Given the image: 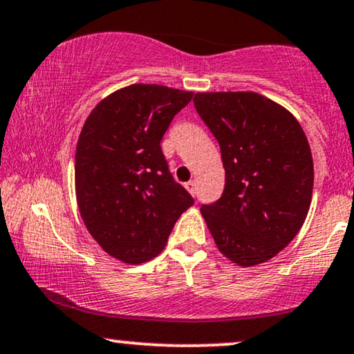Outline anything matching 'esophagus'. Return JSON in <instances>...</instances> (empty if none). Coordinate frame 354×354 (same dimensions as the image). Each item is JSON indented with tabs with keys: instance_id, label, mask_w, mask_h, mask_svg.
I'll return each mask as SVG.
<instances>
[{
	"instance_id": "esophagus-1",
	"label": "esophagus",
	"mask_w": 354,
	"mask_h": 354,
	"mask_svg": "<svg viewBox=\"0 0 354 354\" xmlns=\"http://www.w3.org/2000/svg\"><path fill=\"white\" fill-rule=\"evenodd\" d=\"M185 188L188 192H190L192 195H196V183L194 182V180H190V182H187L185 183Z\"/></svg>"
}]
</instances>
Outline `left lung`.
<instances>
[{"instance_id": "obj_1", "label": "left lung", "mask_w": 354, "mask_h": 354, "mask_svg": "<svg viewBox=\"0 0 354 354\" xmlns=\"http://www.w3.org/2000/svg\"><path fill=\"white\" fill-rule=\"evenodd\" d=\"M196 112L218 140L226 183L201 205L218 249L241 267L263 263L304 224L314 162L299 122L257 93H198Z\"/></svg>"}]
</instances>
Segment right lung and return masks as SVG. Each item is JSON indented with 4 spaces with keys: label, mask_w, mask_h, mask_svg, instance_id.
Wrapping results in <instances>:
<instances>
[{
    "label": "right lung",
    "mask_w": 354,
    "mask_h": 354,
    "mask_svg": "<svg viewBox=\"0 0 354 354\" xmlns=\"http://www.w3.org/2000/svg\"><path fill=\"white\" fill-rule=\"evenodd\" d=\"M194 93L131 84L95 105L76 146V198L82 221L109 255L138 265L162 252L194 198L174 180L164 133Z\"/></svg>",
    "instance_id": "obj_1"
}]
</instances>
